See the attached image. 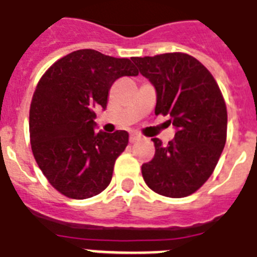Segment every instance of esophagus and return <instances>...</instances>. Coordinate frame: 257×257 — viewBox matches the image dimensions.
<instances>
[{"mask_svg":"<svg viewBox=\"0 0 257 257\" xmlns=\"http://www.w3.org/2000/svg\"><path fill=\"white\" fill-rule=\"evenodd\" d=\"M140 140H141V136L137 135V133H131V136H129L131 143H136V141H140Z\"/></svg>","mask_w":257,"mask_h":257,"instance_id":"1","label":"esophagus"}]
</instances>
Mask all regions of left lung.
I'll return each mask as SVG.
<instances>
[{
    "label": "left lung",
    "instance_id": "obj_1",
    "mask_svg": "<svg viewBox=\"0 0 257 257\" xmlns=\"http://www.w3.org/2000/svg\"><path fill=\"white\" fill-rule=\"evenodd\" d=\"M132 60L156 88L154 113L169 116L176 128L168 145L152 139L156 153L141 166L144 181L165 197H187L210 178L226 145L227 108L222 92L210 71L187 54Z\"/></svg>",
    "mask_w": 257,
    "mask_h": 257
}]
</instances>
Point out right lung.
Instances as JSON below:
<instances>
[{"label":"right lung","instance_id":"1","mask_svg":"<svg viewBox=\"0 0 257 257\" xmlns=\"http://www.w3.org/2000/svg\"><path fill=\"white\" fill-rule=\"evenodd\" d=\"M139 70L125 58L84 49L63 56L39 80L30 105L31 150L51 186L72 199L107 189L125 131L96 132V108H107L110 87Z\"/></svg>","mask_w":257,"mask_h":257}]
</instances>
